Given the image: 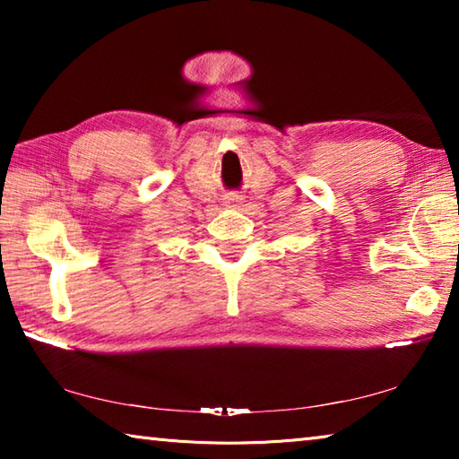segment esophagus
<instances>
[{
	"instance_id": "34e87169",
	"label": "esophagus",
	"mask_w": 459,
	"mask_h": 459,
	"mask_svg": "<svg viewBox=\"0 0 459 459\" xmlns=\"http://www.w3.org/2000/svg\"><path fill=\"white\" fill-rule=\"evenodd\" d=\"M240 200H243V198H240L238 194H232V196H229V198H227V204L235 208V206H238V204H240Z\"/></svg>"
}]
</instances>
